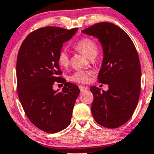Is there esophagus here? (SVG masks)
<instances>
[{
    "label": "esophagus",
    "mask_w": 154,
    "mask_h": 154,
    "mask_svg": "<svg viewBox=\"0 0 154 154\" xmlns=\"http://www.w3.org/2000/svg\"><path fill=\"white\" fill-rule=\"evenodd\" d=\"M79 88H80V90L81 92H83V91H86L88 89L87 88L85 87V86H82V85L80 86V87H79Z\"/></svg>",
    "instance_id": "1"
}]
</instances>
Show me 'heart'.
<instances>
[{"mask_svg":"<svg viewBox=\"0 0 154 154\" xmlns=\"http://www.w3.org/2000/svg\"><path fill=\"white\" fill-rule=\"evenodd\" d=\"M74 49L81 53L84 54L88 58H95L98 52L97 45L94 40L89 38H82L76 42L74 45ZM58 62L60 66L66 67L69 64V57L66 50H63L59 52ZM90 73L85 71H77L70 77V80L79 83H85L88 80Z\"/></svg>","mask_w":154,"mask_h":154,"instance_id":"heart-1","label":"heart"}]
</instances>
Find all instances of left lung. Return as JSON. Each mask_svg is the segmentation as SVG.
<instances>
[{
    "label": "left lung",
    "instance_id": "obj_1",
    "mask_svg": "<svg viewBox=\"0 0 154 154\" xmlns=\"http://www.w3.org/2000/svg\"><path fill=\"white\" fill-rule=\"evenodd\" d=\"M82 32L102 44L104 57L98 80L109 85L107 91L91 87L93 117L104 127L118 128L132 116L139 100L141 67L137 52L129 35L112 23H96Z\"/></svg>",
    "mask_w": 154,
    "mask_h": 154
}]
</instances>
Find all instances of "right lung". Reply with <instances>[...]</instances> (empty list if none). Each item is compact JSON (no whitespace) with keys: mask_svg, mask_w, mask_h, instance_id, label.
Listing matches in <instances>:
<instances>
[{"mask_svg":"<svg viewBox=\"0 0 154 154\" xmlns=\"http://www.w3.org/2000/svg\"><path fill=\"white\" fill-rule=\"evenodd\" d=\"M77 28L48 26L31 32L22 43L17 59L18 96L25 115L37 128L47 133L62 131L70 124L77 85L60 77L58 55L63 44ZM55 82H63L61 92L54 91Z\"/></svg>","mask_w":154,"mask_h":154,"instance_id":"1","label":"right lung"}]
</instances>
